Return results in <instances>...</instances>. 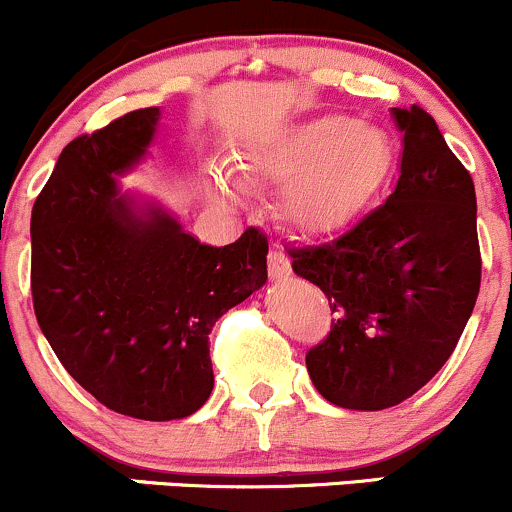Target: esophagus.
<instances>
[{
    "label": "esophagus",
    "mask_w": 512,
    "mask_h": 512,
    "mask_svg": "<svg viewBox=\"0 0 512 512\" xmlns=\"http://www.w3.org/2000/svg\"><path fill=\"white\" fill-rule=\"evenodd\" d=\"M267 265H270V277L272 279H282V277H287L289 272H292V265H289L287 252L279 250V247H274V250H270V257H267Z\"/></svg>",
    "instance_id": "obj_1"
}]
</instances>
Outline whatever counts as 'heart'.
<instances>
[{
  "mask_svg": "<svg viewBox=\"0 0 512 512\" xmlns=\"http://www.w3.org/2000/svg\"><path fill=\"white\" fill-rule=\"evenodd\" d=\"M395 149L383 129L355 117L324 115L247 147L238 169L284 181L282 211L309 230H326L355 215L385 186ZM211 191L235 203L240 188L228 166L206 169Z\"/></svg>",
  "mask_w": 512,
  "mask_h": 512,
  "instance_id": "1",
  "label": "heart"
}]
</instances>
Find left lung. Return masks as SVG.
Segmentation results:
<instances>
[{"instance_id": "obj_1", "label": "left lung", "mask_w": 512, "mask_h": 512, "mask_svg": "<svg viewBox=\"0 0 512 512\" xmlns=\"http://www.w3.org/2000/svg\"><path fill=\"white\" fill-rule=\"evenodd\" d=\"M392 115L405 134L395 191L336 238L289 247L292 270L333 314L306 370L346 410H385L422 390L454 353L481 287L471 174L422 107Z\"/></svg>"}]
</instances>
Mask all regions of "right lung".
<instances>
[{
  "label": "right lung",
  "instance_id": "add662e5",
  "mask_svg": "<svg viewBox=\"0 0 512 512\" xmlns=\"http://www.w3.org/2000/svg\"><path fill=\"white\" fill-rule=\"evenodd\" d=\"M159 107L127 112L61 152L31 211V297L53 353L107 410L184 419L213 390L208 333L267 282V238L203 245L161 208L120 196Z\"/></svg>",
  "mask_w": 512,
  "mask_h": 512
}]
</instances>
